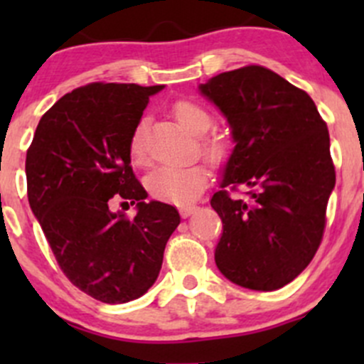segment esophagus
I'll return each instance as SVG.
<instances>
[{
    "mask_svg": "<svg viewBox=\"0 0 364 364\" xmlns=\"http://www.w3.org/2000/svg\"><path fill=\"white\" fill-rule=\"evenodd\" d=\"M193 211H196V205H181V208H179V215H181L183 218H188Z\"/></svg>",
    "mask_w": 364,
    "mask_h": 364,
    "instance_id": "esophagus-1",
    "label": "esophagus"
}]
</instances>
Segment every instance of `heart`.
<instances>
[{"mask_svg":"<svg viewBox=\"0 0 364 364\" xmlns=\"http://www.w3.org/2000/svg\"><path fill=\"white\" fill-rule=\"evenodd\" d=\"M174 117L185 132L193 137H203L213 127V117L203 105L190 100L176 102L172 107ZM203 153L209 160H218L222 156V146L216 141H204ZM130 156L135 164L144 161V146H142L141 127L134 132L130 139ZM205 186V168L203 165H164L155 168L146 178V188L155 199L164 203L186 205L203 193Z\"/></svg>","mask_w":364,"mask_h":364,"instance_id":"1","label":"heart"}]
</instances>
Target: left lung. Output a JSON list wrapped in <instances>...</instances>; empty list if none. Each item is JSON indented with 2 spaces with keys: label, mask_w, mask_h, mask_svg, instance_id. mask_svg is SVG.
<instances>
[{
  "label": "left lung",
  "mask_w": 364,
  "mask_h": 364,
  "mask_svg": "<svg viewBox=\"0 0 364 364\" xmlns=\"http://www.w3.org/2000/svg\"><path fill=\"white\" fill-rule=\"evenodd\" d=\"M199 91L234 142L211 197L223 223L216 267L240 287L277 291L303 273L324 234L336 181L328 127L308 93L264 67L218 73ZM237 186L251 188L247 200L226 192Z\"/></svg>",
  "instance_id": "obj_1"
}]
</instances>
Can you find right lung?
Here are the masks:
<instances>
[{
	"mask_svg": "<svg viewBox=\"0 0 364 364\" xmlns=\"http://www.w3.org/2000/svg\"><path fill=\"white\" fill-rule=\"evenodd\" d=\"M161 90L116 82L77 87L43 114L26 155L29 208L58 264L102 303H128L149 291L181 222L174 205L146 200L130 167L132 135L149 97ZM117 196L136 204L132 220L108 208Z\"/></svg>",
	"mask_w": 364,
	"mask_h": 364,
	"instance_id": "obj_1",
	"label": "right lung"
}]
</instances>
